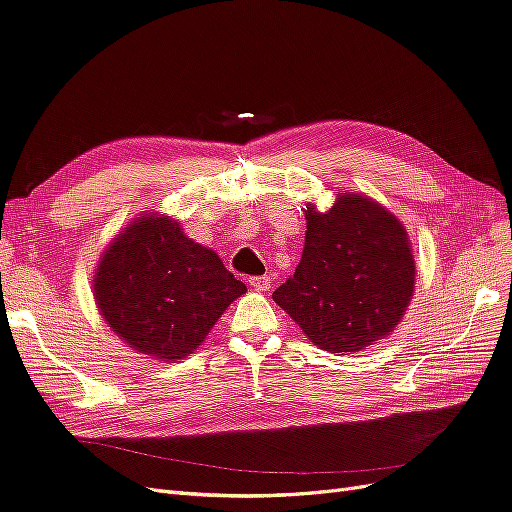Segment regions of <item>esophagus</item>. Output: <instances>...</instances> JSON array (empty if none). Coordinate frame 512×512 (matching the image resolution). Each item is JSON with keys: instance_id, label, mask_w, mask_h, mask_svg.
I'll list each match as a JSON object with an SVG mask.
<instances>
[{"instance_id": "1", "label": "esophagus", "mask_w": 512, "mask_h": 512, "mask_svg": "<svg viewBox=\"0 0 512 512\" xmlns=\"http://www.w3.org/2000/svg\"><path fill=\"white\" fill-rule=\"evenodd\" d=\"M273 284L271 275H258V277H250V286L254 290H269Z\"/></svg>"}]
</instances>
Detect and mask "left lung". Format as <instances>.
Here are the masks:
<instances>
[{
  "instance_id": "obj_1",
  "label": "left lung",
  "mask_w": 512,
  "mask_h": 512,
  "mask_svg": "<svg viewBox=\"0 0 512 512\" xmlns=\"http://www.w3.org/2000/svg\"><path fill=\"white\" fill-rule=\"evenodd\" d=\"M305 247L297 271L273 301L327 352H359L389 335L414 292L406 228L359 194L320 213L307 205Z\"/></svg>"
}]
</instances>
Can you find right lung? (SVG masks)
Masks as SVG:
<instances>
[{
  "label": "right lung",
  "mask_w": 512,
  "mask_h": 512,
  "mask_svg": "<svg viewBox=\"0 0 512 512\" xmlns=\"http://www.w3.org/2000/svg\"><path fill=\"white\" fill-rule=\"evenodd\" d=\"M94 282L108 327L130 348L166 361L192 354L247 290L218 254L166 215H143L121 230Z\"/></svg>",
  "instance_id": "add662e5"
}]
</instances>
